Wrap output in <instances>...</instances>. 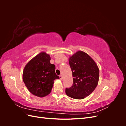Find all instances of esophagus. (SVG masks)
Here are the masks:
<instances>
[{
	"label": "esophagus",
	"instance_id": "esophagus-1",
	"mask_svg": "<svg viewBox=\"0 0 126 126\" xmlns=\"http://www.w3.org/2000/svg\"><path fill=\"white\" fill-rule=\"evenodd\" d=\"M59 78H60V79L62 80V79H63V76L62 75H60V76H59Z\"/></svg>",
	"mask_w": 126,
	"mask_h": 126
}]
</instances>
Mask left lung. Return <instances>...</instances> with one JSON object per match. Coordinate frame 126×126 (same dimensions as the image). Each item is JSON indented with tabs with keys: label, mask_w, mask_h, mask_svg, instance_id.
Instances as JSON below:
<instances>
[{
	"label": "left lung",
	"mask_w": 126,
	"mask_h": 126,
	"mask_svg": "<svg viewBox=\"0 0 126 126\" xmlns=\"http://www.w3.org/2000/svg\"><path fill=\"white\" fill-rule=\"evenodd\" d=\"M73 84L66 88L68 96L76 99H82L93 93L98 85L99 70L94 60L86 53L78 51L69 60Z\"/></svg>",
	"instance_id": "left-lung-1"
}]
</instances>
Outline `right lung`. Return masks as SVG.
<instances>
[{
    "mask_svg": "<svg viewBox=\"0 0 126 126\" xmlns=\"http://www.w3.org/2000/svg\"><path fill=\"white\" fill-rule=\"evenodd\" d=\"M50 57L42 52L30 60L22 74V79L28 90L35 96L44 97L50 93L55 79L56 67L50 63Z\"/></svg>",
    "mask_w": 126,
    "mask_h": 126,
    "instance_id": "1",
    "label": "right lung"
}]
</instances>
